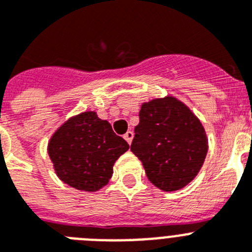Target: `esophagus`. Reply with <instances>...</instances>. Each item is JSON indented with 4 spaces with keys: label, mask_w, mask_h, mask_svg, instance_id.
<instances>
[{
    "label": "esophagus",
    "mask_w": 252,
    "mask_h": 252,
    "mask_svg": "<svg viewBox=\"0 0 252 252\" xmlns=\"http://www.w3.org/2000/svg\"><path fill=\"white\" fill-rule=\"evenodd\" d=\"M124 139L126 140V141H127L128 144H131V141H132V139H133V132H132V131H127V132L125 133Z\"/></svg>",
    "instance_id": "1"
}]
</instances>
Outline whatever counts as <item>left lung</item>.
Segmentation results:
<instances>
[{
    "mask_svg": "<svg viewBox=\"0 0 252 252\" xmlns=\"http://www.w3.org/2000/svg\"><path fill=\"white\" fill-rule=\"evenodd\" d=\"M139 117L131 151L146 177L166 192L183 188L198 174L208 150L201 121L173 97L144 103Z\"/></svg>",
    "mask_w": 252,
    "mask_h": 252,
    "instance_id": "left-lung-1",
    "label": "left lung"
}]
</instances>
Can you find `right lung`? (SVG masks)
<instances>
[{
	"mask_svg": "<svg viewBox=\"0 0 252 252\" xmlns=\"http://www.w3.org/2000/svg\"><path fill=\"white\" fill-rule=\"evenodd\" d=\"M127 150V142L95 112L81 113L65 122L48 148L58 177L87 192H95L108 183L113 164Z\"/></svg>",
	"mask_w": 252,
	"mask_h": 252,
	"instance_id": "1",
	"label": "right lung"
}]
</instances>
